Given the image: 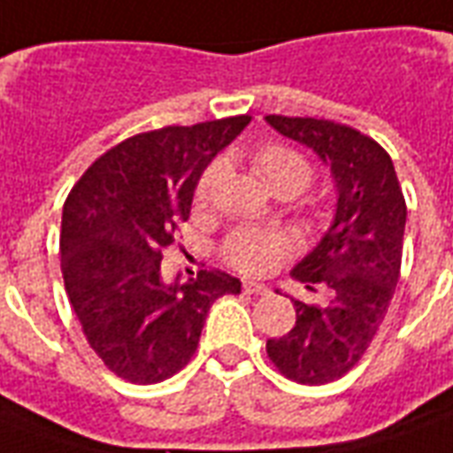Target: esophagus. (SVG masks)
Listing matches in <instances>:
<instances>
[{
    "label": "esophagus",
    "instance_id": "1",
    "mask_svg": "<svg viewBox=\"0 0 453 453\" xmlns=\"http://www.w3.org/2000/svg\"><path fill=\"white\" fill-rule=\"evenodd\" d=\"M242 289L248 294H270V287L267 284H259V281H245Z\"/></svg>",
    "mask_w": 453,
    "mask_h": 453
}]
</instances>
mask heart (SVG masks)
I'll list each match as a JSON object with an SVG mask.
<instances>
[{
	"label": "heart",
	"instance_id": "heart-1",
	"mask_svg": "<svg viewBox=\"0 0 453 453\" xmlns=\"http://www.w3.org/2000/svg\"><path fill=\"white\" fill-rule=\"evenodd\" d=\"M252 169L274 194L284 191V188H292L294 194H299L311 179L309 161L303 159L299 151L289 150L284 144H265V147L252 151ZM220 176H223L220 164H213L205 169L201 181H198V188H196V198L201 203L211 201V196L216 194ZM292 235H287V233L245 227V230H237L227 237L226 257L240 272L265 274V272L277 267V262L284 257L287 250H292Z\"/></svg>",
	"mask_w": 453,
	"mask_h": 453
}]
</instances>
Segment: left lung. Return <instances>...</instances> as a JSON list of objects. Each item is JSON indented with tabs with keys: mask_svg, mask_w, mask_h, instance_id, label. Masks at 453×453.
Segmentation results:
<instances>
[{
	"mask_svg": "<svg viewBox=\"0 0 453 453\" xmlns=\"http://www.w3.org/2000/svg\"><path fill=\"white\" fill-rule=\"evenodd\" d=\"M281 137L309 147L331 172L336 211L294 280L331 289L326 306L292 299L296 324L267 341V356L294 382L343 378L378 334L400 280L407 205L388 151L346 125L314 117L267 115Z\"/></svg>",
	"mask_w": 453,
	"mask_h": 453,
	"instance_id": "left-lung-1",
	"label": "left lung"
}]
</instances>
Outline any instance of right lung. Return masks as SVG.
Returning <instances> with one entry per match:
<instances>
[{
    "instance_id": "obj_1",
    "label": "right lung",
    "mask_w": 453,
    "mask_h": 453,
    "mask_svg": "<svg viewBox=\"0 0 453 453\" xmlns=\"http://www.w3.org/2000/svg\"><path fill=\"white\" fill-rule=\"evenodd\" d=\"M248 125L240 115L134 134L95 161L63 205L65 292L90 348L122 380L172 378L196 353L213 302L240 294L220 270L164 281L161 252L191 216L205 166Z\"/></svg>"
}]
</instances>
